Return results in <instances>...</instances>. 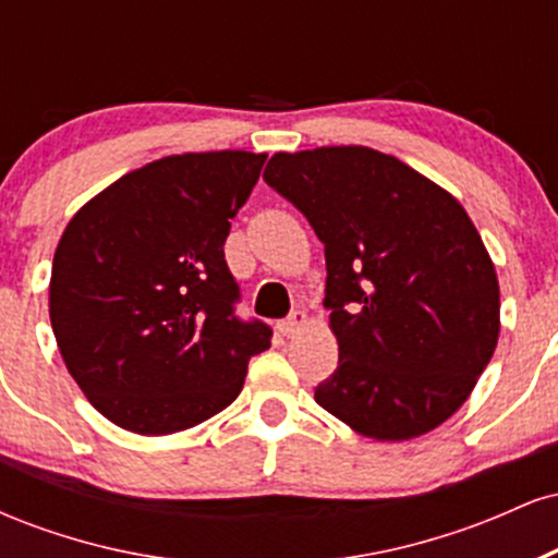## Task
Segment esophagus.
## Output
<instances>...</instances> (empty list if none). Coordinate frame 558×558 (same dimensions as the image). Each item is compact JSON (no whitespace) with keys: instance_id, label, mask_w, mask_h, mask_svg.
<instances>
[{"instance_id":"34e87169","label":"esophagus","mask_w":558,"mask_h":558,"mask_svg":"<svg viewBox=\"0 0 558 558\" xmlns=\"http://www.w3.org/2000/svg\"><path fill=\"white\" fill-rule=\"evenodd\" d=\"M306 319L310 317H306L304 310H293L291 315H288V319L280 323V332H283V336H296V332L306 325Z\"/></svg>"}]
</instances>
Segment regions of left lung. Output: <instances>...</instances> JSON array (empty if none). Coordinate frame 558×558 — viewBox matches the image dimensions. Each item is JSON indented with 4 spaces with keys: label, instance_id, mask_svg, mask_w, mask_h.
Masks as SVG:
<instances>
[{
    "label": "left lung",
    "instance_id": "8db88e82",
    "mask_svg": "<svg viewBox=\"0 0 558 558\" xmlns=\"http://www.w3.org/2000/svg\"><path fill=\"white\" fill-rule=\"evenodd\" d=\"M265 181L325 243L338 367L315 401L390 444L444 425L501 330L496 267L462 204L369 146L278 151Z\"/></svg>",
    "mask_w": 558,
    "mask_h": 558
}]
</instances>
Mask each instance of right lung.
Returning <instances> with one entry per match:
<instances>
[{"label": "right lung", "mask_w": 558, "mask_h": 558, "mask_svg": "<svg viewBox=\"0 0 558 558\" xmlns=\"http://www.w3.org/2000/svg\"><path fill=\"white\" fill-rule=\"evenodd\" d=\"M267 155L189 151L125 172L73 215L57 243L49 319L68 373L123 430L196 427L241 393L265 323L233 315L230 220Z\"/></svg>", "instance_id": "right-lung-1"}]
</instances>
